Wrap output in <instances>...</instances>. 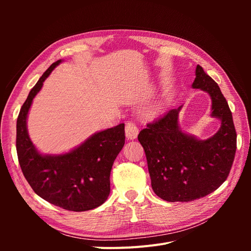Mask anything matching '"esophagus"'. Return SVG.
<instances>
[{
  "instance_id": "1",
  "label": "esophagus",
  "mask_w": 251,
  "mask_h": 251,
  "mask_svg": "<svg viewBox=\"0 0 251 251\" xmlns=\"http://www.w3.org/2000/svg\"><path fill=\"white\" fill-rule=\"evenodd\" d=\"M138 135V127L132 121H127L126 124V136L127 139H135Z\"/></svg>"
}]
</instances>
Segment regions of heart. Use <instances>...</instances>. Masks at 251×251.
<instances>
[{"label": "heart", "mask_w": 251, "mask_h": 251, "mask_svg": "<svg viewBox=\"0 0 251 251\" xmlns=\"http://www.w3.org/2000/svg\"><path fill=\"white\" fill-rule=\"evenodd\" d=\"M160 108H161V104H159V105H157V107L155 108V109H156L155 111H158V109H160Z\"/></svg>", "instance_id": "obj_1"}]
</instances>
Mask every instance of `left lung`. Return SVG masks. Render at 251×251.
I'll list each match as a JSON object with an SVG mask.
<instances>
[{"instance_id":"left-lung-1","label":"left lung","mask_w":251,"mask_h":251,"mask_svg":"<svg viewBox=\"0 0 251 251\" xmlns=\"http://www.w3.org/2000/svg\"><path fill=\"white\" fill-rule=\"evenodd\" d=\"M193 88L211 97V116L221 127L207 140L186 135L178 126L179 109L148 124L138 140L146 151L151 188L169 202H188L215 192L227 179L237 150L231 111L218 83L198 65Z\"/></svg>"}]
</instances>
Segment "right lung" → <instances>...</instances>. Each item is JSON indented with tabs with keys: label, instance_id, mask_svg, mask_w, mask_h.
Segmentation results:
<instances>
[{
	"label": "right lung",
	"instance_id": "obj_1",
	"mask_svg": "<svg viewBox=\"0 0 251 251\" xmlns=\"http://www.w3.org/2000/svg\"><path fill=\"white\" fill-rule=\"evenodd\" d=\"M60 62L44 72L22 105L17 120V153L22 172L36 195L64 209L86 211L108 199L112 165L125 146V124L94 134L67 154H40L27 132L28 111L43 82Z\"/></svg>",
	"mask_w": 251,
	"mask_h": 251
}]
</instances>
